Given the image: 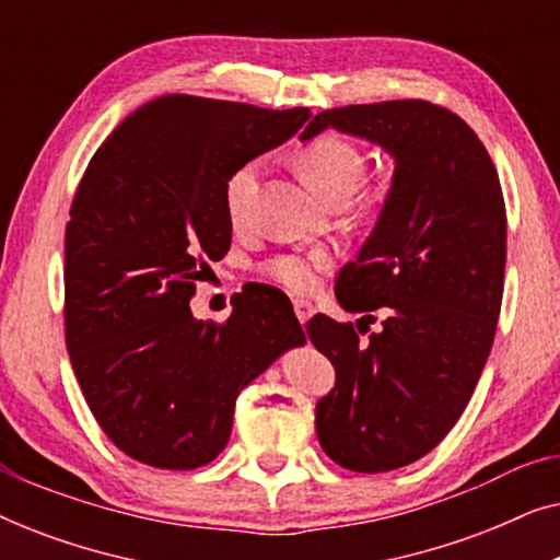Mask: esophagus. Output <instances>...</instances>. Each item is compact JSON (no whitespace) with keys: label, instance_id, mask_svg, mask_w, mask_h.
Returning <instances> with one entry per match:
<instances>
[{"label":"esophagus","instance_id":"1","mask_svg":"<svg viewBox=\"0 0 560 560\" xmlns=\"http://www.w3.org/2000/svg\"><path fill=\"white\" fill-rule=\"evenodd\" d=\"M293 308H295V316H298V320H301V324H308L313 313H316V311H313V305L308 301H303V298H295Z\"/></svg>","mask_w":560,"mask_h":560}]
</instances>
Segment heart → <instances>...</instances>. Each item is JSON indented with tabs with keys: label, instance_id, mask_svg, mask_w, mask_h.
<instances>
[{
	"label": "heart",
	"instance_id": "obj_1",
	"mask_svg": "<svg viewBox=\"0 0 560 560\" xmlns=\"http://www.w3.org/2000/svg\"><path fill=\"white\" fill-rule=\"evenodd\" d=\"M259 173L262 165L259 160H247L229 175L224 186V206L229 219L240 224L247 217L252 201L257 196ZM298 173L305 180L313 194L324 201H336V198H349L354 194L364 175V155L354 142L343 140L336 135H320L311 140L298 155ZM331 265L328 252L316 249L308 255H280L265 265V272L280 285H285L295 293H308L316 288L318 272H324Z\"/></svg>",
	"mask_w": 560,
	"mask_h": 560
}]
</instances>
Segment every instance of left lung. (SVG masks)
Instances as JSON below:
<instances>
[{"mask_svg": "<svg viewBox=\"0 0 560 560\" xmlns=\"http://www.w3.org/2000/svg\"><path fill=\"white\" fill-rule=\"evenodd\" d=\"M328 127L380 144L395 173L370 240L336 280L341 308H380L382 331L364 343L351 324H308L336 370L316 433L343 469L393 471L439 446L471 400L500 318L508 213L485 144L443 106H341L316 114L301 140Z\"/></svg>", "mask_w": 560, "mask_h": 560, "instance_id": "1", "label": "left lung"}]
</instances>
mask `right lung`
<instances>
[{"instance_id":"add662e5","label":"right lung","mask_w":560,"mask_h":560,"mask_svg":"<svg viewBox=\"0 0 560 560\" xmlns=\"http://www.w3.org/2000/svg\"><path fill=\"white\" fill-rule=\"evenodd\" d=\"M308 117L167 94L91 158L66 226V343L96 423L135 462H213L242 389L305 343L278 288L242 290L224 324L194 318L190 298L232 244L229 175Z\"/></svg>"}]
</instances>
